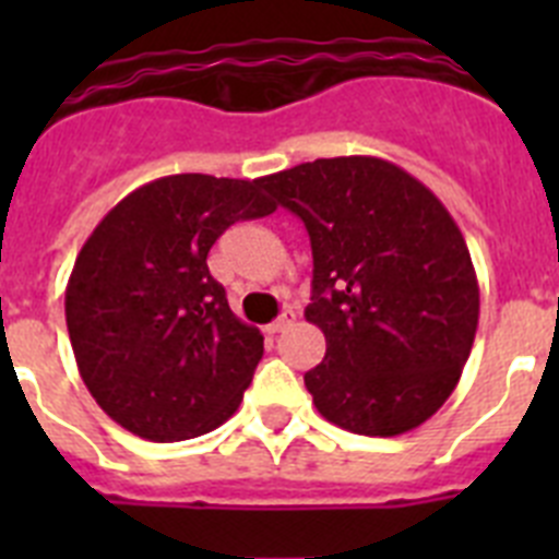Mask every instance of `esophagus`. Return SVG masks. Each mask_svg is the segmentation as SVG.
<instances>
[{"instance_id":"esophagus-1","label":"esophagus","mask_w":559,"mask_h":559,"mask_svg":"<svg viewBox=\"0 0 559 559\" xmlns=\"http://www.w3.org/2000/svg\"><path fill=\"white\" fill-rule=\"evenodd\" d=\"M296 322V313L290 308H285L283 313H280V319H276V322H271L269 324V333L271 335H276V333H285V330L290 328V324Z\"/></svg>"}]
</instances>
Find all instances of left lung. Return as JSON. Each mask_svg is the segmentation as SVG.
Masks as SVG:
<instances>
[{"label":"left lung","mask_w":559,"mask_h":559,"mask_svg":"<svg viewBox=\"0 0 559 559\" xmlns=\"http://www.w3.org/2000/svg\"><path fill=\"white\" fill-rule=\"evenodd\" d=\"M313 249L305 319L328 353L305 374L344 431L397 437L456 389L478 328V280L445 204L378 156H335L260 179Z\"/></svg>","instance_id":"1"}]
</instances>
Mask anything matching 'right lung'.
I'll use <instances>...</instances> for the list:
<instances>
[{"mask_svg": "<svg viewBox=\"0 0 559 559\" xmlns=\"http://www.w3.org/2000/svg\"><path fill=\"white\" fill-rule=\"evenodd\" d=\"M274 210L260 179L179 173L128 192L88 235L67 283V330L117 426L181 442L237 412L263 335L231 313L206 254L235 221Z\"/></svg>", "mask_w": 559, "mask_h": 559, "instance_id": "add662e5", "label": "right lung"}]
</instances>
